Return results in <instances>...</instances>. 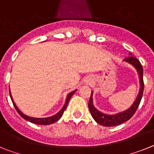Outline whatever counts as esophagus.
Wrapping results in <instances>:
<instances>
[{"label": "esophagus", "mask_w": 154, "mask_h": 154, "mask_svg": "<svg viewBox=\"0 0 154 154\" xmlns=\"http://www.w3.org/2000/svg\"><path fill=\"white\" fill-rule=\"evenodd\" d=\"M91 81V78H89V77H86L85 80V84H90Z\"/></svg>", "instance_id": "1"}]
</instances>
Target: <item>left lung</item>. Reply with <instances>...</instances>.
<instances>
[{
  "instance_id": "1",
  "label": "left lung",
  "mask_w": 154,
  "mask_h": 154,
  "mask_svg": "<svg viewBox=\"0 0 154 154\" xmlns=\"http://www.w3.org/2000/svg\"><path fill=\"white\" fill-rule=\"evenodd\" d=\"M129 54L130 57H128L125 60H123V62L131 65L136 69L137 73H138L140 86L139 93L137 94L136 100L129 109H127L125 111H122V112H118L116 114H106V113H104V112L96 109L94 105L93 91H91V95L89 103H88V109L90 110L91 114L94 119L95 120L96 122L101 125H104V126H115V125H120V124L123 123L125 122L130 119L132 116L136 112L139 105H140V101H141L144 89L143 76V67H142V65L140 64V61L136 57H133V55L131 54L130 53Z\"/></svg>"
}]
</instances>
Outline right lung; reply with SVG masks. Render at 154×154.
<instances>
[{"label":"right lung","instance_id":"obj_1","mask_svg":"<svg viewBox=\"0 0 154 154\" xmlns=\"http://www.w3.org/2000/svg\"><path fill=\"white\" fill-rule=\"evenodd\" d=\"M77 91V89L73 91H71L70 93H69L66 96V101H65V104L63 106L62 109L60 110L59 111L57 112V114L53 115L52 116H49V117H45V118H35V117H31V116H27V115H25L23 112H21L19 109L18 108V106L16 105V104L14 103V100H13V97L12 95H11V91H10V88H9V93H10V97H11V99L12 101L13 102V105H14V108H15L16 111L18 112V114L21 116V117L23 118L24 119L27 120V121L30 122H32L34 124H38V125H50V124H53L56 122L58 121L61 117H62L63 114V112L65 111V109H66V107H67L68 105V102H69V99L71 98V97L73 96V94L75 92Z\"/></svg>","mask_w":154,"mask_h":154}]
</instances>
